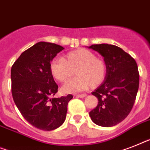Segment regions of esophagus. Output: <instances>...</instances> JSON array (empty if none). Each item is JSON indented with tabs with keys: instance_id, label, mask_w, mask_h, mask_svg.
<instances>
[{
	"instance_id": "obj_1",
	"label": "esophagus",
	"mask_w": 150,
	"mask_h": 150,
	"mask_svg": "<svg viewBox=\"0 0 150 150\" xmlns=\"http://www.w3.org/2000/svg\"><path fill=\"white\" fill-rule=\"evenodd\" d=\"M77 97H80V98H83V97H85V96H86V94H85V93H83V94H77L76 95Z\"/></svg>"
}]
</instances>
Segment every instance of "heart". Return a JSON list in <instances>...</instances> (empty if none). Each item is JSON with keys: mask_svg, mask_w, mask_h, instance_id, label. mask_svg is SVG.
I'll return each instance as SVG.
<instances>
[{"mask_svg": "<svg viewBox=\"0 0 150 150\" xmlns=\"http://www.w3.org/2000/svg\"><path fill=\"white\" fill-rule=\"evenodd\" d=\"M50 73L58 81L64 83L73 74L72 78L62 87L66 93H74L96 87L103 82L106 76L104 60L96 57L93 52L80 48L68 53L63 59H55L50 64Z\"/></svg>", "mask_w": 150, "mask_h": 150, "instance_id": "1", "label": "heart"}]
</instances>
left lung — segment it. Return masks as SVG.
<instances>
[{
	"label": "left lung",
	"mask_w": 150,
	"mask_h": 150,
	"mask_svg": "<svg viewBox=\"0 0 150 150\" xmlns=\"http://www.w3.org/2000/svg\"><path fill=\"white\" fill-rule=\"evenodd\" d=\"M89 48L103 57L107 68L104 81L92 93L98 105L90 117L98 126L113 127L128 116L134 104L139 81L137 62L117 46L93 44Z\"/></svg>",
	"instance_id": "left-lung-1"
}]
</instances>
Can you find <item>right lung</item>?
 <instances>
[{
	"label": "right lung",
	"mask_w": 150,
	"mask_h": 150,
	"mask_svg": "<svg viewBox=\"0 0 150 150\" xmlns=\"http://www.w3.org/2000/svg\"><path fill=\"white\" fill-rule=\"evenodd\" d=\"M57 44L39 42L23 52L11 67V92L24 119L36 128L50 131L65 121L71 94L50 98L58 86L50 73V62L64 50Z\"/></svg>",
	"instance_id": "obj_1"
}]
</instances>
